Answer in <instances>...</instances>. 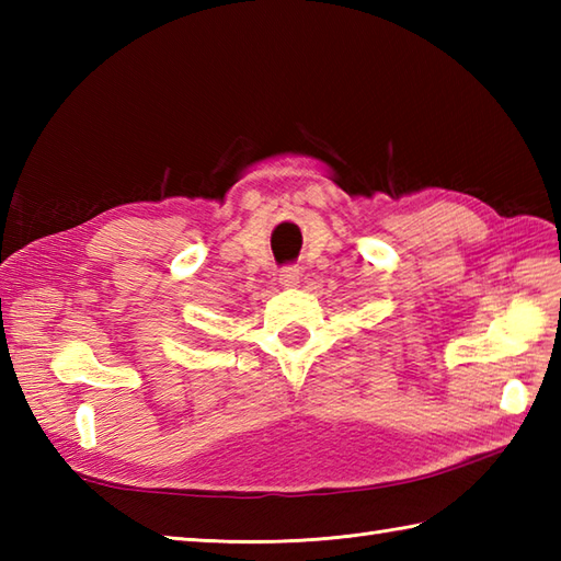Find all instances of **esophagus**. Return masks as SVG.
<instances>
[{
    "instance_id": "34e87169",
    "label": "esophagus",
    "mask_w": 561,
    "mask_h": 561,
    "mask_svg": "<svg viewBox=\"0 0 561 561\" xmlns=\"http://www.w3.org/2000/svg\"><path fill=\"white\" fill-rule=\"evenodd\" d=\"M299 279H301V270L296 267V265H284L279 270V284H282V287H287V289L299 287Z\"/></svg>"
}]
</instances>
